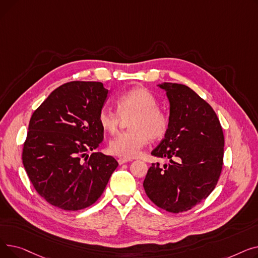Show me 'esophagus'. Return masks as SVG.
Returning a JSON list of instances; mask_svg holds the SVG:
<instances>
[{
    "label": "esophagus",
    "instance_id": "1",
    "mask_svg": "<svg viewBox=\"0 0 258 258\" xmlns=\"http://www.w3.org/2000/svg\"><path fill=\"white\" fill-rule=\"evenodd\" d=\"M130 161H132V160H131V159H125V158H120V159L118 160V163L121 165V164L127 163V162H130Z\"/></svg>",
    "mask_w": 258,
    "mask_h": 258
}]
</instances>
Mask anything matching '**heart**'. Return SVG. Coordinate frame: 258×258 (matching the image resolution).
Here are the masks:
<instances>
[{
    "mask_svg": "<svg viewBox=\"0 0 258 258\" xmlns=\"http://www.w3.org/2000/svg\"><path fill=\"white\" fill-rule=\"evenodd\" d=\"M157 99L152 92L142 87L133 88L122 93L116 100L117 113L103 110L98 122L101 128L110 134L118 131L121 117L128 120V132L122 133L108 143L111 154L132 159L140 155L150 138L160 139L167 131V117L157 108Z\"/></svg>",
    "mask_w": 258,
    "mask_h": 258,
    "instance_id": "b5f03b06",
    "label": "heart"
}]
</instances>
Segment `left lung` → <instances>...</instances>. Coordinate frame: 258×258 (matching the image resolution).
<instances>
[{
	"label": "left lung",
	"instance_id": "obj_1",
	"mask_svg": "<svg viewBox=\"0 0 258 258\" xmlns=\"http://www.w3.org/2000/svg\"><path fill=\"white\" fill-rule=\"evenodd\" d=\"M169 101L168 128L152 152L168 164L153 163L143 182L158 207L179 213L194 208L215 188L223 167L224 134L213 108L187 86L163 83Z\"/></svg>",
	"mask_w": 258,
	"mask_h": 258
}]
</instances>
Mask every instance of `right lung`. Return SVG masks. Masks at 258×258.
<instances>
[{
  "label": "right lung",
  "instance_id": "obj_1",
  "mask_svg": "<svg viewBox=\"0 0 258 258\" xmlns=\"http://www.w3.org/2000/svg\"><path fill=\"white\" fill-rule=\"evenodd\" d=\"M108 90L97 81H71L54 90L31 116L23 164L49 204L76 211L102 195L118 162L89 153L103 140L98 116Z\"/></svg>",
  "mask_w": 258,
  "mask_h": 258
}]
</instances>
